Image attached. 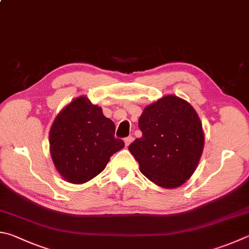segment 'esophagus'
<instances>
[{"instance_id":"obj_1","label":"esophagus","mask_w":249,"mask_h":249,"mask_svg":"<svg viewBox=\"0 0 249 249\" xmlns=\"http://www.w3.org/2000/svg\"><path fill=\"white\" fill-rule=\"evenodd\" d=\"M133 142V136L132 135H130V136H127V137H125L124 138V142H125V144L126 146H129V143Z\"/></svg>"}]
</instances>
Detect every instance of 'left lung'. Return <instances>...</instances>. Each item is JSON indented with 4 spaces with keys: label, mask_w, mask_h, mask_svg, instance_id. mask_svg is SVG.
Wrapping results in <instances>:
<instances>
[{
    "label": "left lung",
    "mask_w": 249,
    "mask_h": 249,
    "mask_svg": "<svg viewBox=\"0 0 249 249\" xmlns=\"http://www.w3.org/2000/svg\"><path fill=\"white\" fill-rule=\"evenodd\" d=\"M138 126L142 136L128 146L140 172L157 185L175 188L195 172L203 149V133L194 107L175 96L144 107Z\"/></svg>",
    "instance_id": "left-lung-1"
}]
</instances>
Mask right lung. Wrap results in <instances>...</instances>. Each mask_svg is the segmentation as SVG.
Masks as SVG:
<instances>
[{"instance_id":"obj_1","label":"right lung","mask_w":249,"mask_h":249,"mask_svg":"<svg viewBox=\"0 0 249 249\" xmlns=\"http://www.w3.org/2000/svg\"><path fill=\"white\" fill-rule=\"evenodd\" d=\"M115 125L86 97L71 101L50 130L53 163L67 182H88L105 170L113 153L124 147L115 138Z\"/></svg>"}]
</instances>
